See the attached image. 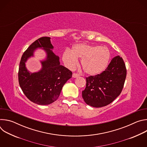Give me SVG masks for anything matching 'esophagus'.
Listing matches in <instances>:
<instances>
[{
  "label": "esophagus",
  "instance_id": "esophagus-1",
  "mask_svg": "<svg viewBox=\"0 0 147 147\" xmlns=\"http://www.w3.org/2000/svg\"><path fill=\"white\" fill-rule=\"evenodd\" d=\"M79 76V74H77V73H73V76H72V77H73V78H77V77H78Z\"/></svg>",
  "mask_w": 147,
  "mask_h": 147
}]
</instances>
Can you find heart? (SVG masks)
<instances>
[{
	"instance_id": "heart-1",
	"label": "heart",
	"mask_w": 147,
	"mask_h": 147,
	"mask_svg": "<svg viewBox=\"0 0 147 147\" xmlns=\"http://www.w3.org/2000/svg\"><path fill=\"white\" fill-rule=\"evenodd\" d=\"M78 58H82L81 65L84 71L89 75L95 76L107 69L111 53L107 47L79 44L73 46L72 51L66 49L62 56L65 65L70 68L76 65Z\"/></svg>"
}]
</instances>
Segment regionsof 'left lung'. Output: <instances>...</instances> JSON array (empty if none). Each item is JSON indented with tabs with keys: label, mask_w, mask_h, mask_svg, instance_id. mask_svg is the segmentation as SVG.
<instances>
[{
	"label": "left lung",
	"mask_w": 147,
	"mask_h": 147,
	"mask_svg": "<svg viewBox=\"0 0 147 147\" xmlns=\"http://www.w3.org/2000/svg\"><path fill=\"white\" fill-rule=\"evenodd\" d=\"M126 73L123 59L115 56L105 70L100 74L86 78V87L82 92L84 100L94 108L108 105L120 94Z\"/></svg>",
	"instance_id": "1"
}]
</instances>
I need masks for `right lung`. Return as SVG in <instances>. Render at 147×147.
<instances>
[{"label": "right lung", "instance_id": "obj_1", "mask_svg": "<svg viewBox=\"0 0 147 147\" xmlns=\"http://www.w3.org/2000/svg\"><path fill=\"white\" fill-rule=\"evenodd\" d=\"M44 49L47 57L41 61L42 69L38 72H30L26 68L25 62L33 56L35 49ZM53 47L50 37H41L24 52L18 69V82L25 95L31 102L40 105H49L57 99L62 87L71 78L72 72L60 65L59 57L52 51Z\"/></svg>", "mask_w": 147, "mask_h": 147}]
</instances>
